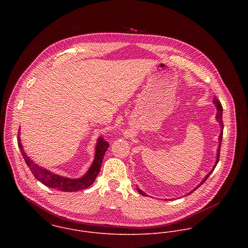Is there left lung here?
<instances>
[{
	"mask_svg": "<svg viewBox=\"0 0 248 248\" xmlns=\"http://www.w3.org/2000/svg\"><path fill=\"white\" fill-rule=\"evenodd\" d=\"M213 102H214V104L216 105L217 107V122L220 124V127H221V132H220V134H219V138H218V140H219V145H218V149H217V162H216V165L217 164V162H218V158H219V152H220V145H221V140H222V134H223V132H222V130H223V122H222V106H221V104H220V102L217 100V97H214V99H213ZM216 165H215V167H214V169L216 168ZM214 169H213L211 172H209V174L206 176V177L203 178V180L201 182V184H199L194 190H193V192L195 191V190H197L202 184H203L204 182H205V180L209 177V176L212 174L213 171H214ZM138 192L140 193V194H141L142 196H147L145 193H143L140 189H139L138 188ZM193 192H190L189 193V195L191 194V193H193Z\"/></svg>",
	"mask_w": 248,
	"mask_h": 248,
	"instance_id": "obj_1",
	"label": "left lung"
}]
</instances>
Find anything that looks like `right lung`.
Masks as SVG:
<instances>
[{"label":"right lung","mask_w":248,"mask_h":248,"mask_svg":"<svg viewBox=\"0 0 248 248\" xmlns=\"http://www.w3.org/2000/svg\"><path fill=\"white\" fill-rule=\"evenodd\" d=\"M19 134H20V130L18 132V139H17L18 146L20 148V151L22 153V155L27 165L31 169V173L33 174L36 179L47 187H50L62 192H76V191L83 190L90 187L94 182L95 177H97V175L99 174L104 155L108 147V142L103 140V139H99L96 144L94 160L92 166L90 167L89 171L87 172V174L80 178L71 179L68 177H60L58 175H55L54 173H51L46 169H43L35 164L24 152L21 144V140L19 138Z\"/></svg>","instance_id":"1"}]
</instances>
